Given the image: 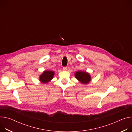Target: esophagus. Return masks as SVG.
<instances>
[{
	"label": "esophagus",
	"instance_id": "34e87169",
	"mask_svg": "<svg viewBox=\"0 0 132 132\" xmlns=\"http://www.w3.org/2000/svg\"><path fill=\"white\" fill-rule=\"evenodd\" d=\"M63 70H66L67 69V67H64L63 68Z\"/></svg>",
	"mask_w": 132,
	"mask_h": 132
}]
</instances>
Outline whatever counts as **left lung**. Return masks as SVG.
<instances>
[{
  "label": "left lung",
  "instance_id": "1",
  "mask_svg": "<svg viewBox=\"0 0 132 132\" xmlns=\"http://www.w3.org/2000/svg\"><path fill=\"white\" fill-rule=\"evenodd\" d=\"M76 78L82 84H88L91 81V76L90 74L84 71H78L75 73Z\"/></svg>",
  "mask_w": 132,
  "mask_h": 132
}]
</instances>
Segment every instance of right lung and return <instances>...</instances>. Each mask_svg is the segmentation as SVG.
Returning a JSON list of instances; mask_svg holds the SVG:
<instances>
[{"label": "right lung", "instance_id": "obj_1", "mask_svg": "<svg viewBox=\"0 0 132 132\" xmlns=\"http://www.w3.org/2000/svg\"><path fill=\"white\" fill-rule=\"evenodd\" d=\"M55 72L52 70H45L39 76V80L42 83L46 84L50 82L54 77Z\"/></svg>", "mask_w": 132, "mask_h": 132}]
</instances>
